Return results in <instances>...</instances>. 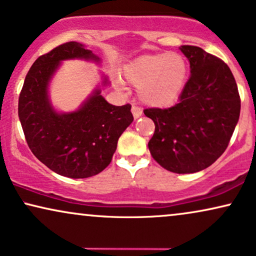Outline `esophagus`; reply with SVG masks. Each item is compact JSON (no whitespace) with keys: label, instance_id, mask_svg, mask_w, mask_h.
<instances>
[{"label":"esophagus","instance_id":"1","mask_svg":"<svg viewBox=\"0 0 256 256\" xmlns=\"http://www.w3.org/2000/svg\"><path fill=\"white\" fill-rule=\"evenodd\" d=\"M132 116H134V118L136 120V118H140V116L142 115V109H141V108H138V106L132 104Z\"/></svg>","mask_w":256,"mask_h":256}]
</instances>
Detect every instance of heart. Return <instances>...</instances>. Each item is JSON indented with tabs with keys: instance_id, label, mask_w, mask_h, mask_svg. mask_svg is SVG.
Here are the masks:
<instances>
[{
	"instance_id": "obj_1",
	"label": "heart",
	"mask_w": 256,
	"mask_h": 256,
	"mask_svg": "<svg viewBox=\"0 0 256 256\" xmlns=\"http://www.w3.org/2000/svg\"><path fill=\"white\" fill-rule=\"evenodd\" d=\"M124 78L135 88L144 104L168 107L178 101L188 78L186 58L178 52L138 56L124 68Z\"/></svg>"
}]
</instances>
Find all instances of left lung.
Here are the masks:
<instances>
[{
	"instance_id": "obj_1",
	"label": "left lung",
	"mask_w": 256,
	"mask_h": 256,
	"mask_svg": "<svg viewBox=\"0 0 256 256\" xmlns=\"http://www.w3.org/2000/svg\"><path fill=\"white\" fill-rule=\"evenodd\" d=\"M190 76L178 104L149 108L155 124L148 148L169 172L190 174L213 164L228 147L240 118L241 101L230 67L195 46H181Z\"/></svg>"
}]
</instances>
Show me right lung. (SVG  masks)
<instances>
[{
    "mask_svg": "<svg viewBox=\"0 0 256 256\" xmlns=\"http://www.w3.org/2000/svg\"><path fill=\"white\" fill-rule=\"evenodd\" d=\"M86 60L101 62L78 42H67L40 56L29 69L18 98V118L32 154L56 174L86 178L101 172L110 164L122 132L132 124L130 104L112 106L101 90L102 84L74 112L52 107L49 84L62 61Z\"/></svg>",
    "mask_w": 256,
    "mask_h": 256,
    "instance_id": "right-lung-1",
    "label": "right lung"
}]
</instances>
